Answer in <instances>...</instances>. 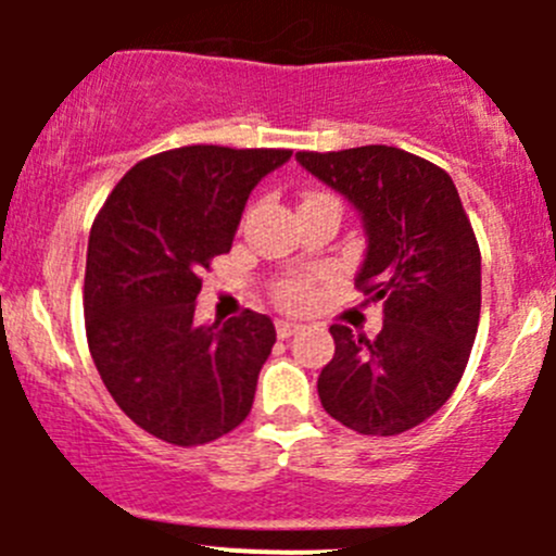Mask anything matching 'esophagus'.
Masks as SVG:
<instances>
[{
	"label": "esophagus",
	"instance_id": "esophagus-1",
	"mask_svg": "<svg viewBox=\"0 0 556 556\" xmlns=\"http://www.w3.org/2000/svg\"><path fill=\"white\" fill-rule=\"evenodd\" d=\"M301 325L299 323H290V319H277V336L279 339H290L293 333H299Z\"/></svg>",
	"mask_w": 556,
	"mask_h": 556
}]
</instances>
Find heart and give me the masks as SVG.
I'll list each match as a JSON object with an SVG mask.
<instances>
[{"label": "heart", "instance_id": "heart-1", "mask_svg": "<svg viewBox=\"0 0 556 556\" xmlns=\"http://www.w3.org/2000/svg\"><path fill=\"white\" fill-rule=\"evenodd\" d=\"M279 304L290 306V309H299V306H306L312 301V285L306 279H293V282H285L282 288L277 290Z\"/></svg>", "mask_w": 556, "mask_h": 556}]
</instances>
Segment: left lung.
<instances>
[{"label":"left lung","instance_id":"8db88e82","mask_svg":"<svg viewBox=\"0 0 556 556\" xmlns=\"http://www.w3.org/2000/svg\"><path fill=\"white\" fill-rule=\"evenodd\" d=\"M299 164L361 212L366 257L355 285L382 304L374 341L330 325L336 352L319 403L363 435H397L454 392L481 312V252L444 169L387 144L295 153Z\"/></svg>","mask_w":556,"mask_h":556}]
</instances>
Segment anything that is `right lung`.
I'll use <instances>...</instances> for the list:
<instances>
[{"label": "right lung", "instance_id": "right-lung-1", "mask_svg": "<svg viewBox=\"0 0 556 556\" xmlns=\"http://www.w3.org/2000/svg\"><path fill=\"white\" fill-rule=\"evenodd\" d=\"M293 150L190 144L139 161L88 239L86 333L128 419L174 446L231 433L252 408L277 330L266 314L195 325L212 257L231 250L252 188Z\"/></svg>", "mask_w": 556, "mask_h": 556}]
</instances>
